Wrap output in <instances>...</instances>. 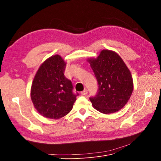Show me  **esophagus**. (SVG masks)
Masks as SVG:
<instances>
[{
	"label": "esophagus",
	"mask_w": 161,
	"mask_h": 161,
	"mask_svg": "<svg viewBox=\"0 0 161 161\" xmlns=\"http://www.w3.org/2000/svg\"><path fill=\"white\" fill-rule=\"evenodd\" d=\"M87 93H88V91H87L86 89H85V90H84V91H82V92H80V94H81L82 95H86Z\"/></svg>",
	"instance_id": "34e87169"
}]
</instances>
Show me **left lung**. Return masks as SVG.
<instances>
[{"label": "left lung", "instance_id": "obj_1", "mask_svg": "<svg viewBox=\"0 0 161 161\" xmlns=\"http://www.w3.org/2000/svg\"><path fill=\"white\" fill-rule=\"evenodd\" d=\"M99 84L97 94L91 97L93 108L104 114H114L128 103L134 89L131 72L118 53L101 50L96 58L87 59Z\"/></svg>", "mask_w": 161, "mask_h": 161}]
</instances>
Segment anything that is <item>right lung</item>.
Segmentation results:
<instances>
[{
    "label": "right lung",
    "mask_w": 161,
    "mask_h": 161,
    "mask_svg": "<svg viewBox=\"0 0 161 161\" xmlns=\"http://www.w3.org/2000/svg\"><path fill=\"white\" fill-rule=\"evenodd\" d=\"M66 63L60 55L48 58L39 68L31 87V99L39 114L60 119L72 110L76 100L72 84L64 76Z\"/></svg>",
    "instance_id": "1"
}]
</instances>
